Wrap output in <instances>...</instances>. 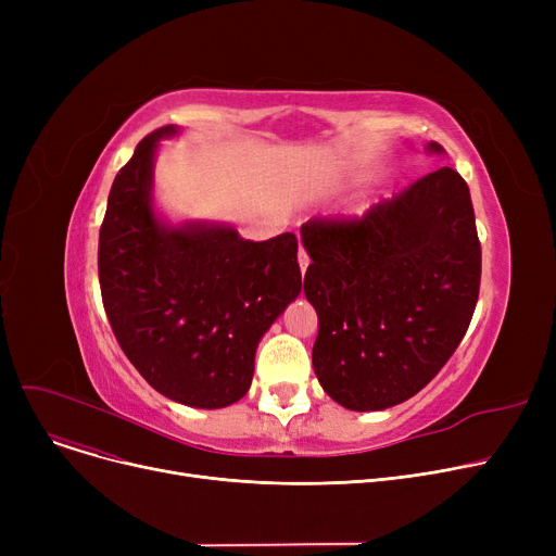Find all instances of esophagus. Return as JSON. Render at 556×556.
Returning a JSON list of instances; mask_svg holds the SVG:
<instances>
[{"label": "esophagus", "mask_w": 556, "mask_h": 556, "mask_svg": "<svg viewBox=\"0 0 556 556\" xmlns=\"http://www.w3.org/2000/svg\"><path fill=\"white\" fill-rule=\"evenodd\" d=\"M298 261H300V270H302V273H306L311 258H308V254H306V250H304L302 245H300V258H298Z\"/></svg>", "instance_id": "34e87169"}]
</instances>
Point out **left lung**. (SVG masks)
<instances>
[{
    "label": "left lung",
    "mask_w": 556,
    "mask_h": 556,
    "mask_svg": "<svg viewBox=\"0 0 556 556\" xmlns=\"http://www.w3.org/2000/svg\"><path fill=\"white\" fill-rule=\"evenodd\" d=\"M302 241L319 386L358 413L424 390L455 354L480 293L482 250L462 175L442 166L363 216H315Z\"/></svg>",
    "instance_id": "8db88e82"
}]
</instances>
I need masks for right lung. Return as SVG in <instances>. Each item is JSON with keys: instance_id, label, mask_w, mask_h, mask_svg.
<instances>
[{"instance_id": "obj_1", "label": "right lung", "mask_w": 556, "mask_h": 556, "mask_svg": "<svg viewBox=\"0 0 556 556\" xmlns=\"http://www.w3.org/2000/svg\"><path fill=\"white\" fill-rule=\"evenodd\" d=\"M173 132L146 135L116 173L99 231V283L114 338L149 386L214 410L245 396L261 336L300 295L298 237L245 241L229 227H164L151 207L153 153Z\"/></svg>"}]
</instances>
